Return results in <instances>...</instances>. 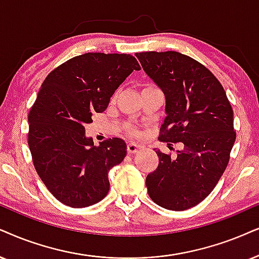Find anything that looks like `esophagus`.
<instances>
[{"label": "esophagus", "mask_w": 259, "mask_h": 259, "mask_svg": "<svg viewBox=\"0 0 259 259\" xmlns=\"http://www.w3.org/2000/svg\"><path fill=\"white\" fill-rule=\"evenodd\" d=\"M141 148H142V146L139 145V143L130 142L129 145H127V153H129V154H135V153L139 152Z\"/></svg>", "instance_id": "34e87169"}]
</instances>
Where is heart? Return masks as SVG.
Listing matches in <instances>:
<instances>
[{"instance_id":"heart-1","label":"heart","mask_w":259,"mask_h":259,"mask_svg":"<svg viewBox=\"0 0 259 259\" xmlns=\"http://www.w3.org/2000/svg\"><path fill=\"white\" fill-rule=\"evenodd\" d=\"M149 88H155V86H153V84H145V86H143V90H149ZM130 130H132L133 133H136L134 129H130Z\"/></svg>"}]
</instances>
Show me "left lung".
I'll use <instances>...</instances> for the list:
<instances>
[{"instance_id":"8db88e82","label":"left lung","mask_w":259,"mask_h":259,"mask_svg":"<svg viewBox=\"0 0 259 259\" xmlns=\"http://www.w3.org/2000/svg\"><path fill=\"white\" fill-rule=\"evenodd\" d=\"M166 98L162 142H182L177 156L156 152L159 165L146 178L149 197L169 210L201 203L224 175L235 142L233 110L220 81L204 65L181 52L135 54Z\"/></svg>"}]
</instances>
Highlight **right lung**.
<instances>
[{
  "mask_svg": "<svg viewBox=\"0 0 259 259\" xmlns=\"http://www.w3.org/2000/svg\"><path fill=\"white\" fill-rule=\"evenodd\" d=\"M140 69L132 55L88 52L58 65L42 82L28 113V147L38 176L63 204L90 207L109 192V171L125 158L126 145L113 137L94 146L84 125Z\"/></svg>",
  "mask_w": 259,
  "mask_h": 259,
  "instance_id": "1",
  "label": "right lung"
}]
</instances>
